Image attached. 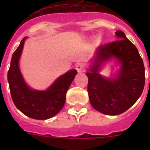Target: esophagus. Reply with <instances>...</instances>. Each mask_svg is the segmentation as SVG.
I'll return each instance as SVG.
<instances>
[{"label": "esophagus", "instance_id": "1", "mask_svg": "<svg viewBox=\"0 0 150 150\" xmlns=\"http://www.w3.org/2000/svg\"><path fill=\"white\" fill-rule=\"evenodd\" d=\"M76 71H77L79 73L83 72V71H85V68H86L84 64L81 63V62L76 64Z\"/></svg>", "mask_w": 150, "mask_h": 150}]
</instances>
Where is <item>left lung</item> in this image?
<instances>
[{
	"label": "left lung",
	"mask_w": 150,
	"mask_h": 150,
	"mask_svg": "<svg viewBox=\"0 0 150 150\" xmlns=\"http://www.w3.org/2000/svg\"><path fill=\"white\" fill-rule=\"evenodd\" d=\"M115 34L120 40L99 46L93 65L86 73L91 106L110 116L129 109L140 98L145 85V69L138 50L124 32L117 30ZM112 57L121 62V69L116 78L105 79L97 71L102 62Z\"/></svg>",
	"instance_id": "obj_1"
}]
</instances>
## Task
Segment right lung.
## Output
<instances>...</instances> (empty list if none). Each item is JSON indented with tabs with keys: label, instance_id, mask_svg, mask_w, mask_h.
Returning a JSON list of instances; mask_svg holds the SVG:
<instances>
[{
	"label": "right lung",
	"instance_id": "1",
	"mask_svg": "<svg viewBox=\"0 0 150 150\" xmlns=\"http://www.w3.org/2000/svg\"><path fill=\"white\" fill-rule=\"evenodd\" d=\"M24 38L13 54L7 74L11 98L16 107L22 113L34 120H43L53 117L63 108L66 93L74 77L76 70L61 76L46 91L33 90L24 81L18 67V59L23 49Z\"/></svg>",
	"mask_w": 150,
	"mask_h": 150
}]
</instances>
